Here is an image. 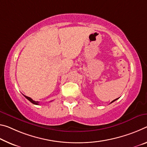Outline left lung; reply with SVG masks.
I'll return each mask as SVG.
<instances>
[{"label":"left lung","mask_w":147,"mask_h":147,"mask_svg":"<svg viewBox=\"0 0 147 147\" xmlns=\"http://www.w3.org/2000/svg\"><path fill=\"white\" fill-rule=\"evenodd\" d=\"M118 99V98H117V99H115V100H113V101H112L111 103H113V102H114V101H116V100H117Z\"/></svg>","instance_id":"1"}]
</instances>
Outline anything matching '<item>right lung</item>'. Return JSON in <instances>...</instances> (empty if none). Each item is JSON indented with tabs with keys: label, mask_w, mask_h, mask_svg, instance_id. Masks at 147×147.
Masks as SVG:
<instances>
[{
	"label": "right lung",
	"mask_w": 147,
	"mask_h": 147,
	"mask_svg": "<svg viewBox=\"0 0 147 147\" xmlns=\"http://www.w3.org/2000/svg\"><path fill=\"white\" fill-rule=\"evenodd\" d=\"M24 96H25V98H27L28 100H29V101L30 102H31L32 103H33V104H34V105H39V102H38V101H33V100H32V99L31 98V97H27V96H26V95H24Z\"/></svg>",
	"instance_id": "1"
}]
</instances>
